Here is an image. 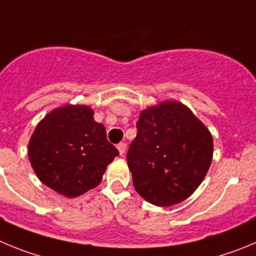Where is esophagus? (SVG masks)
Returning <instances> with one entry per match:
<instances>
[{
    "instance_id": "1",
    "label": "esophagus",
    "mask_w": 256,
    "mask_h": 256,
    "mask_svg": "<svg viewBox=\"0 0 256 256\" xmlns=\"http://www.w3.org/2000/svg\"><path fill=\"white\" fill-rule=\"evenodd\" d=\"M117 149H118L120 154H121V156H124V154H125V150H126V144H125V142H120V144L117 145Z\"/></svg>"
}]
</instances>
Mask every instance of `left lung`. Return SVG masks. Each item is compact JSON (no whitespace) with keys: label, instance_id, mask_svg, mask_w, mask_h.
<instances>
[{"label":"left lung","instance_id":"left-lung-1","mask_svg":"<svg viewBox=\"0 0 256 256\" xmlns=\"http://www.w3.org/2000/svg\"><path fill=\"white\" fill-rule=\"evenodd\" d=\"M128 150L135 190L146 202L171 206L202 184L213 156L208 128L178 102H163L140 114Z\"/></svg>","mask_w":256,"mask_h":256}]
</instances>
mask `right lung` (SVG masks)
Masks as SVG:
<instances>
[{
  "mask_svg": "<svg viewBox=\"0 0 256 256\" xmlns=\"http://www.w3.org/2000/svg\"><path fill=\"white\" fill-rule=\"evenodd\" d=\"M118 156L106 128L86 106H66L48 114L29 142V160L44 185L75 198L100 185Z\"/></svg>",
  "mask_w": 256,
  "mask_h": 256,
  "instance_id": "1",
  "label": "right lung"
}]
</instances>
